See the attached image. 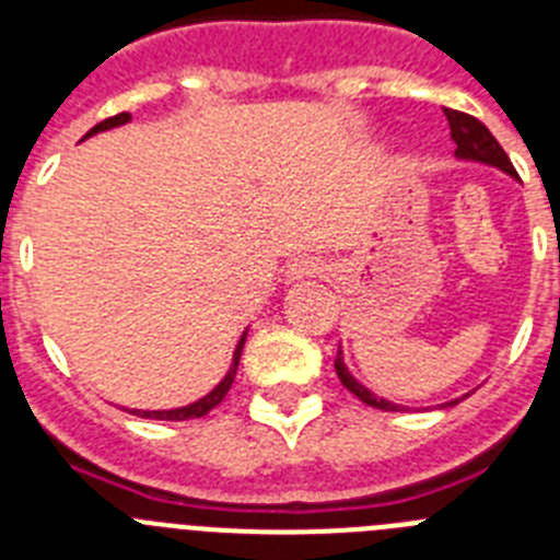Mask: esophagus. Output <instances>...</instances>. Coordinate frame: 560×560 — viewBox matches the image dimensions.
<instances>
[{"mask_svg": "<svg viewBox=\"0 0 560 560\" xmlns=\"http://www.w3.org/2000/svg\"><path fill=\"white\" fill-rule=\"evenodd\" d=\"M325 275V264L319 257H296L294 264L289 266V280H303V277H319Z\"/></svg>", "mask_w": 560, "mask_h": 560, "instance_id": "esophagus-1", "label": "esophagus"}]
</instances>
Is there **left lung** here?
<instances>
[{
    "mask_svg": "<svg viewBox=\"0 0 560 560\" xmlns=\"http://www.w3.org/2000/svg\"><path fill=\"white\" fill-rule=\"evenodd\" d=\"M446 120H448V128H452V140L457 142V156L459 160H474V162H485V165H493L499 167V171H504L508 176H516V167H513V162L508 160V153H504V148L499 145L497 137H493L488 128L482 126V122L477 120V117H471V114L465 112H457V108H446ZM336 375H339V381L345 384V387L350 389V393L355 395V398L361 400V404H368V407L373 409H381V412H398V404H393V400H384L378 398V395L370 393L368 387H361L359 381L353 378V375L348 373V368H345V361H341V350L336 353ZM454 404H459L457 400H452V404H446V407H454Z\"/></svg>",
    "mask_w": 560,
    "mask_h": 560,
    "instance_id": "8db88e82",
    "label": "left lung"
}]
</instances>
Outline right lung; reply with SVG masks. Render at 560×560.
Masks as SVG:
<instances>
[{
    "label": "right lung",
    "instance_id": "obj_1",
    "mask_svg": "<svg viewBox=\"0 0 560 560\" xmlns=\"http://www.w3.org/2000/svg\"><path fill=\"white\" fill-rule=\"evenodd\" d=\"M131 120V114L122 112V114H114V117H108V120L97 122L92 131L86 133V137H92V133L97 131H106V128H114V126H122V122ZM244 341L246 336H241V341H237L235 353H232V368L230 373L224 375V381H221L219 387L212 389L210 395H205L201 400H196V404H190V407H182V409H156V412H148V409H131V415H140V418H151V420H192V418H205L210 409H215L221 404V400L226 398V393H230L232 381H235V373H237V361H241V350H244Z\"/></svg>",
    "mask_w": 560,
    "mask_h": 560
}]
</instances>
